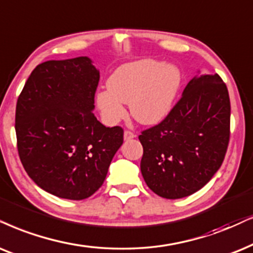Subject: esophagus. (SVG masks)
Here are the masks:
<instances>
[{"label": "esophagus", "mask_w": 253, "mask_h": 253, "mask_svg": "<svg viewBox=\"0 0 253 253\" xmlns=\"http://www.w3.org/2000/svg\"><path fill=\"white\" fill-rule=\"evenodd\" d=\"M133 137H135V134H134L133 132H130V130H125L124 139L126 140V141H128V140L133 139Z\"/></svg>", "instance_id": "34e87169"}]
</instances>
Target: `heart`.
<instances>
[{"label": "heart", "mask_w": 253, "mask_h": 253, "mask_svg": "<svg viewBox=\"0 0 253 253\" xmlns=\"http://www.w3.org/2000/svg\"><path fill=\"white\" fill-rule=\"evenodd\" d=\"M181 82V70L172 64L152 58L126 63L107 79V89L98 92L97 106L108 124L124 119L123 104H129L130 114L140 124H158L171 111Z\"/></svg>", "instance_id": "b5f03b06"}]
</instances>
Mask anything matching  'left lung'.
Returning <instances> with one entry per match:
<instances>
[{
    "instance_id": "obj_1",
    "label": "left lung",
    "mask_w": 253,
    "mask_h": 253,
    "mask_svg": "<svg viewBox=\"0 0 253 253\" xmlns=\"http://www.w3.org/2000/svg\"><path fill=\"white\" fill-rule=\"evenodd\" d=\"M230 111L228 87L217 73L191 79L168 116L139 135L149 189L176 200L211 180L228 149Z\"/></svg>"
}]
</instances>
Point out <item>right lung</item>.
Returning a JSON list of instances; mask_svg holds the SVG:
<instances>
[{"label": "right lung", "instance_id": "add662e5", "mask_svg": "<svg viewBox=\"0 0 253 253\" xmlns=\"http://www.w3.org/2000/svg\"><path fill=\"white\" fill-rule=\"evenodd\" d=\"M99 71L88 57L47 60L17 99L15 129L25 171L47 193L84 200L104 183L124 129L93 114Z\"/></svg>", "mask_w": 253, "mask_h": 253}]
</instances>
